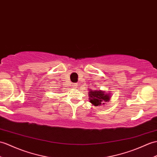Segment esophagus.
<instances>
[{
  "instance_id": "obj_1",
  "label": "esophagus",
  "mask_w": 157,
  "mask_h": 157,
  "mask_svg": "<svg viewBox=\"0 0 157 157\" xmlns=\"http://www.w3.org/2000/svg\"><path fill=\"white\" fill-rule=\"evenodd\" d=\"M73 87H78V83H73Z\"/></svg>"
}]
</instances>
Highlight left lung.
Listing matches in <instances>:
<instances>
[{"label": "left lung", "mask_w": 157, "mask_h": 157, "mask_svg": "<svg viewBox=\"0 0 157 157\" xmlns=\"http://www.w3.org/2000/svg\"><path fill=\"white\" fill-rule=\"evenodd\" d=\"M89 100L90 102L92 103L94 106L104 104V101H109L110 99V94H105L102 90H92L90 89Z\"/></svg>", "instance_id": "left-lung-1"}]
</instances>
